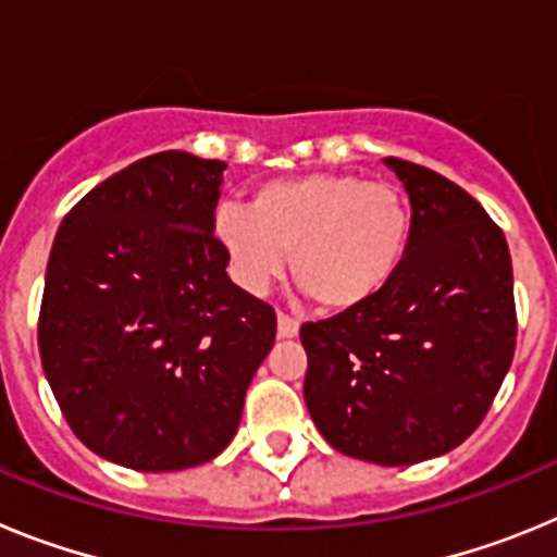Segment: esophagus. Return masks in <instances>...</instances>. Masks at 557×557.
<instances>
[{
	"label": "esophagus",
	"mask_w": 557,
	"mask_h": 557,
	"mask_svg": "<svg viewBox=\"0 0 557 557\" xmlns=\"http://www.w3.org/2000/svg\"><path fill=\"white\" fill-rule=\"evenodd\" d=\"M298 329H301V323L295 321V318H289V314L278 312V337L282 339L298 337Z\"/></svg>",
	"instance_id": "obj_1"
}]
</instances>
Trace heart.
I'll return each instance as SVG.
<instances>
[{"instance_id":"b5f03b06","label":"heart","mask_w":557,"mask_h":557,"mask_svg":"<svg viewBox=\"0 0 557 557\" xmlns=\"http://www.w3.org/2000/svg\"><path fill=\"white\" fill-rule=\"evenodd\" d=\"M214 231L245 289L268 287L289 253L295 284L309 301L343 312L393 282L410 248L412 211L391 181L307 172L262 184L250 209H220Z\"/></svg>"}]
</instances>
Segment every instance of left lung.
I'll return each mask as SVG.
<instances>
[{
    "mask_svg": "<svg viewBox=\"0 0 557 557\" xmlns=\"http://www.w3.org/2000/svg\"><path fill=\"white\" fill-rule=\"evenodd\" d=\"M405 184V262L362 307L304 323V401L337 451L412 466L460 446L513 362L510 250L469 191L421 164L385 159Z\"/></svg>",
    "mask_w": 557,
    "mask_h": 557,
    "instance_id": "left-lung-1",
    "label": "left lung"
}]
</instances>
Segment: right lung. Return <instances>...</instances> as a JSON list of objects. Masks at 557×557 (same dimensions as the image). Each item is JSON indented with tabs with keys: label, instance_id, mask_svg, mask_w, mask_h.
Here are the masks:
<instances>
[{
	"label": "right lung",
	"instance_id": "add662e5",
	"mask_svg": "<svg viewBox=\"0 0 557 557\" xmlns=\"http://www.w3.org/2000/svg\"><path fill=\"white\" fill-rule=\"evenodd\" d=\"M223 161L166 150L63 218L38 351L66 424L133 471H181L236 435L275 312L236 287L214 236Z\"/></svg>",
	"mask_w": 557,
	"mask_h": 557
}]
</instances>
